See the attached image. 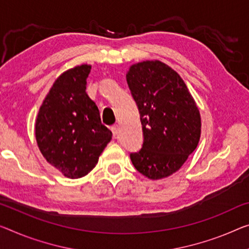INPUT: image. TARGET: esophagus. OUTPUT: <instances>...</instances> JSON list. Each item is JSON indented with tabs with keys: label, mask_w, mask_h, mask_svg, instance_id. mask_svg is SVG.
<instances>
[{
	"label": "esophagus",
	"mask_w": 249,
	"mask_h": 249,
	"mask_svg": "<svg viewBox=\"0 0 249 249\" xmlns=\"http://www.w3.org/2000/svg\"><path fill=\"white\" fill-rule=\"evenodd\" d=\"M111 131H112L113 137H117L118 132H119V125H118V124H113L112 127H111Z\"/></svg>",
	"instance_id": "34e87169"
}]
</instances>
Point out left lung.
<instances>
[{
	"instance_id": "left-lung-1",
	"label": "left lung",
	"mask_w": 249,
	"mask_h": 249,
	"mask_svg": "<svg viewBox=\"0 0 249 249\" xmlns=\"http://www.w3.org/2000/svg\"><path fill=\"white\" fill-rule=\"evenodd\" d=\"M127 82L143 135L141 149L130 152V159L149 179L168 177L180 169L197 148L199 110L180 75L160 61L133 64Z\"/></svg>"
}]
</instances>
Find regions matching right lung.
<instances>
[{
  "label": "right lung",
  "instance_id": "1",
  "mask_svg": "<svg viewBox=\"0 0 249 249\" xmlns=\"http://www.w3.org/2000/svg\"><path fill=\"white\" fill-rule=\"evenodd\" d=\"M90 70L91 66L82 64L63 72L50 89L36 121L42 155L71 179L89 174L112 138L86 92Z\"/></svg>",
  "mask_w": 249,
  "mask_h": 249
}]
</instances>
